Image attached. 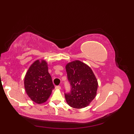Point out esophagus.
Segmentation results:
<instances>
[{
  "instance_id": "1",
  "label": "esophagus",
  "mask_w": 134,
  "mask_h": 134,
  "mask_svg": "<svg viewBox=\"0 0 134 134\" xmlns=\"http://www.w3.org/2000/svg\"><path fill=\"white\" fill-rule=\"evenodd\" d=\"M55 89H61V86H55Z\"/></svg>"
}]
</instances>
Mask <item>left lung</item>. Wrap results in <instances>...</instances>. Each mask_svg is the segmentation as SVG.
I'll use <instances>...</instances> for the list:
<instances>
[{
	"label": "left lung",
	"instance_id": "obj_1",
	"mask_svg": "<svg viewBox=\"0 0 134 134\" xmlns=\"http://www.w3.org/2000/svg\"><path fill=\"white\" fill-rule=\"evenodd\" d=\"M71 90L64 93L67 104L74 108L86 107L95 98L98 82L92 70L79 60L68 63L65 66Z\"/></svg>",
	"mask_w": 134,
	"mask_h": 134
}]
</instances>
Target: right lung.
I'll return each instance as SVG.
<instances>
[{"label": "right lung", "instance_id": "obj_1", "mask_svg": "<svg viewBox=\"0 0 134 134\" xmlns=\"http://www.w3.org/2000/svg\"><path fill=\"white\" fill-rule=\"evenodd\" d=\"M24 85L27 94L33 101L40 104L47 100L55 86L46 62L37 60L31 65L25 75Z\"/></svg>", "mask_w": 134, "mask_h": 134}]
</instances>
